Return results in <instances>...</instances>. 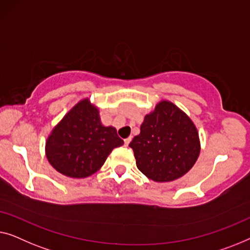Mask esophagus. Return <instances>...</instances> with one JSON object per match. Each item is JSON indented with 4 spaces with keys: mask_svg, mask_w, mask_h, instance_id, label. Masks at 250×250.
<instances>
[{
    "mask_svg": "<svg viewBox=\"0 0 250 250\" xmlns=\"http://www.w3.org/2000/svg\"><path fill=\"white\" fill-rule=\"evenodd\" d=\"M130 142H131V137H128V138L125 139V145L128 146L129 144H130Z\"/></svg>",
    "mask_w": 250,
    "mask_h": 250,
    "instance_id": "esophagus-1",
    "label": "esophagus"
}]
</instances>
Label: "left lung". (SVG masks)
<instances>
[{
	"instance_id": "obj_1",
	"label": "left lung",
	"mask_w": 250,
	"mask_h": 250,
	"mask_svg": "<svg viewBox=\"0 0 250 250\" xmlns=\"http://www.w3.org/2000/svg\"><path fill=\"white\" fill-rule=\"evenodd\" d=\"M137 167L156 182L179 179L194 167L200 152L194 122L168 101H162L147 114L140 133L129 144Z\"/></svg>"
}]
</instances>
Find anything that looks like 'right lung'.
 Listing matches in <instances>:
<instances>
[{
    "instance_id": "1",
    "label": "right lung",
    "mask_w": 250,
    "mask_h": 250,
    "mask_svg": "<svg viewBox=\"0 0 250 250\" xmlns=\"http://www.w3.org/2000/svg\"><path fill=\"white\" fill-rule=\"evenodd\" d=\"M124 145L113 126L101 124L88 98L77 103L52 130L45 146L50 164L70 178H86L100 170L115 147Z\"/></svg>"
}]
</instances>
